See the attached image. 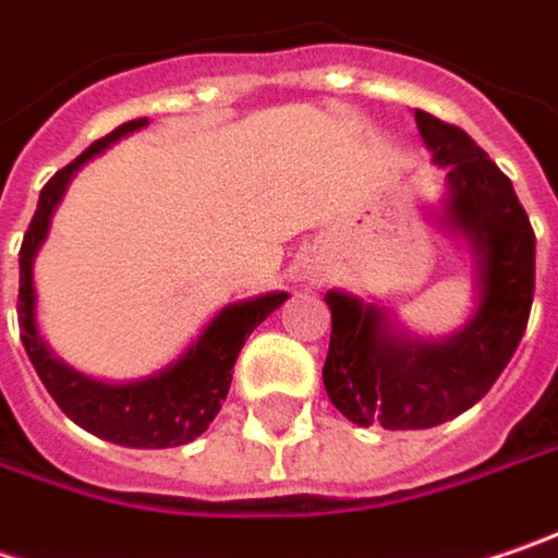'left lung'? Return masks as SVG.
Masks as SVG:
<instances>
[{"mask_svg":"<svg viewBox=\"0 0 558 558\" xmlns=\"http://www.w3.org/2000/svg\"><path fill=\"white\" fill-rule=\"evenodd\" d=\"M413 119L448 180L445 223L474 248L480 303L451 338L416 341L376 303L325 293L331 344L322 378L356 426L429 429L474 408L514 356L534 303L537 240L511 180L464 129L423 110Z\"/></svg>","mask_w":558,"mask_h":558,"instance_id":"obj_1","label":"left lung"}]
</instances>
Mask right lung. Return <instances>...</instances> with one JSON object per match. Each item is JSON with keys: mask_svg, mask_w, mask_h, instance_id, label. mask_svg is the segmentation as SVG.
Returning <instances> with one entry per match:
<instances>
[{"mask_svg": "<svg viewBox=\"0 0 558 558\" xmlns=\"http://www.w3.org/2000/svg\"><path fill=\"white\" fill-rule=\"evenodd\" d=\"M142 125H148V119L122 122L107 138L94 142L82 157L62 167L40 189L37 211L17 252V265H21L17 325H21V344L27 350L37 376L69 420H75L82 429L107 442L129 445V448H173V445L198 439L211 426L220 404L227 401V391L233 381V363L252 335V328H258L278 310L287 300V293H265V296H252L246 303H233L220 310L208 322V328L198 335V341L189 347L177 363H170L157 376L142 378V381L107 385V381L75 373L59 356H52V350L44 344L37 331L34 255L50 233V217L56 205L62 202L75 170H82L94 154L107 150L122 135L138 132Z\"/></svg>", "mask_w": 558, "mask_h": 558, "instance_id": "obj_1", "label": "right lung"}]
</instances>
